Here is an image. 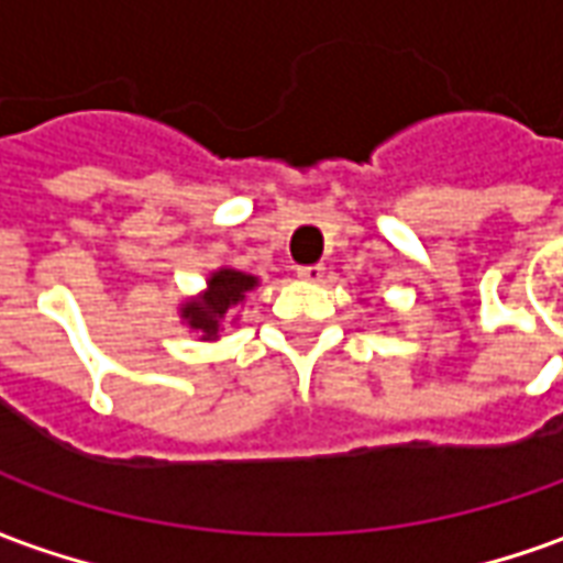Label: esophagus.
<instances>
[{
    "label": "esophagus",
    "mask_w": 563,
    "mask_h": 563,
    "mask_svg": "<svg viewBox=\"0 0 563 563\" xmlns=\"http://www.w3.org/2000/svg\"><path fill=\"white\" fill-rule=\"evenodd\" d=\"M298 277L307 283H319L322 277H325V265H298Z\"/></svg>",
    "instance_id": "34e87169"
}]
</instances>
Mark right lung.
<instances>
[{
	"label": "right lung",
	"instance_id": "1",
	"mask_svg": "<svg viewBox=\"0 0 563 563\" xmlns=\"http://www.w3.org/2000/svg\"><path fill=\"white\" fill-rule=\"evenodd\" d=\"M253 286H256V277H250L244 271H217L208 280V292L201 295L198 301H189V305L184 307V319L189 322V329L201 331L205 341L217 338V331H220V322L225 319V313H229L232 307L241 305Z\"/></svg>",
	"mask_w": 563,
	"mask_h": 563
}]
</instances>
